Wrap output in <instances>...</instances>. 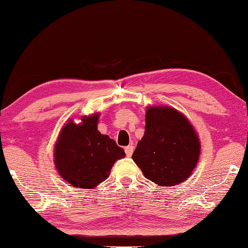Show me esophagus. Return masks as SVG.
<instances>
[{"instance_id":"1","label":"esophagus","mask_w":248,"mask_h":248,"mask_svg":"<svg viewBox=\"0 0 248 248\" xmlns=\"http://www.w3.org/2000/svg\"><path fill=\"white\" fill-rule=\"evenodd\" d=\"M133 151H134V146L133 145H128L127 147L124 148V152H125V155L128 157H131L133 154Z\"/></svg>"}]
</instances>
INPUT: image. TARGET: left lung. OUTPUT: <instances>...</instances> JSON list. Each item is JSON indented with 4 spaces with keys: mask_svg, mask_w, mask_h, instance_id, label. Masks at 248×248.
<instances>
[{
    "mask_svg": "<svg viewBox=\"0 0 248 248\" xmlns=\"http://www.w3.org/2000/svg\"><path fill=\"white\" fill-rule=\"evenodd\" d=\"M200 155L199 136L182 112L147 106L145 132L132 155L144 177L160 186H174L190 177Z\"/></svg>",
    "mask_w": 248,
    "mask_h": 248,
    "instance_id": "8db88e82",
    "label": "left lung"
}]
</instances>
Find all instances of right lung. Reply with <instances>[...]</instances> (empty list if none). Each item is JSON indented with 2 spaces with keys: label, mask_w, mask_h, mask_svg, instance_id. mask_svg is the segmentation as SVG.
<instances>
[{
  "label": "right lung",
  "mask_w": 248,
  "mask_h": 248,
  "mask_svg": "<svg viewBox=\"0 0 248 248\" xmlns=\"http://www.w3.org/2000/svg\"><path fill=\"white\" fill-rule=\"evenodd\" d=\"M100 112L69 119L62 125L54 146L57 172L75 187L94 188L109 177L111 167L125 156L114 140L97 130Z\"/></svg>",
  "instance_id": "right-lung-1"
}]
</instances>
